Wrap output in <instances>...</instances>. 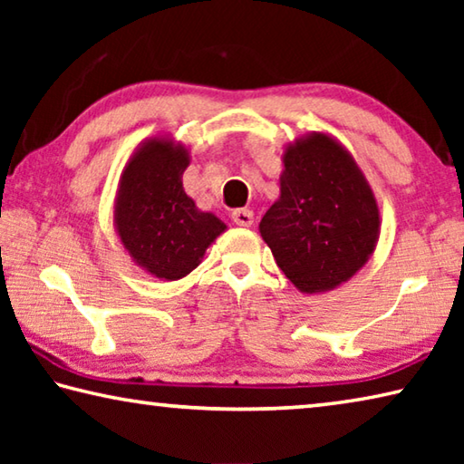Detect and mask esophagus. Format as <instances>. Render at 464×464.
<instances>
[{
	"mask_svg": "<svg viewBox=\"0 0 464 464\" xmlns=\"http://www.w3.org/2000/svg\"><path fill=\"white\" fill-rule=\"evenodd\" d=\"M231 217H233L235 225H239V227H251V223H254V213H251L249 208L233 210Z\"/></svg>",
	"mask_w": 464,
	"mask_h": 464,
	"instance_id": "34e87169",
	"label": "esophagus"
}]
</instances>
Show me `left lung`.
Instances as JSON below:
<instances>
[{"label":"left lung","instance_id":"1","mask_svg":"<svg viewBox=\"0 0 464 464\" xmlns=\"http://www.w3.org/2000/svg\"><path fill=\"white\" fill-rule=\"evenodd\" d=\"M282 166L280 196L262 217L260 235L303 295L327 293L371 260L379 204L354 157L327 132L288 143Z\"/></svg>","mask_w":464,"mask_h":464}]
</instances>
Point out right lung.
<instances>
[{"label":"right lung","instance_id":"1","mask_svg":"<svg viewBox=\"0 0 464 464\" xmlns=\"http://www.w3.org/2000/svg\"><path fill=\"white\" fill-rule=\"evenodd\" d=\"M190 151L174 137L139 143L119 179L114 229L130 260L160 280H179L202 262L210 243L227 231L213 213L184 192Z\"/></svg>","mask_w":464,"mask_h":464}]
</instances>
